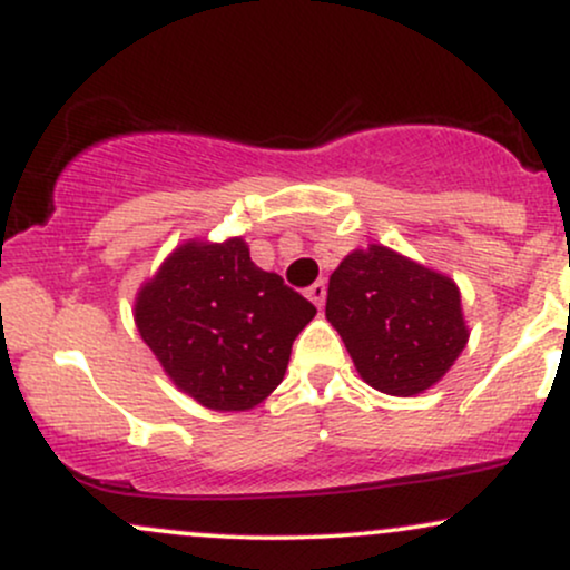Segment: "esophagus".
Returning <instances> with one entry per match:
<instances>
[{
	"label": "esophagus",
	"mask_w": 570,
	"mask_h": 570,
	"mask_svg": "<svg viewBox=\"0 0 570 570\" xmlns=\"http://www.w3.org/2000/svg\"><path fill=\"white\" fill-rule=\"evenodd\" d=\"M307 299H311V303L313 305H316V307H322L324 305V299H326V284H324V281H316V284H311V286H307Z\"/></svg>",
	"instance_id": "1"
}]
</instances>
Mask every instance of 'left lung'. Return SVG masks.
Masks as SVG:
<instances>
[{
	"label": "left lung",
	"mask_w": 570,
	"mask_h": 570,
	"mask_svg": "<svg viewBox=\"0 0 570 570\" xmlns=\"http://www.w3.org/2000/svg\"><path fill=\"white\" fill-rule=\"evenodd\" d=\"M326 322L372 389L415 396L436 385L469 343L461 289L394 248H353L330 276Z\"/></svg>",
	"instance_id": "1"
}]
</instances>
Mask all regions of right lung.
<instances>
[{
	"label": "right lung",
	"instance_id": "1",
	"mask_svg": "<svg viewBox=\"0 0 570 570\" xmlns=\"http://www.w3.org/2000/svg\"><path fill=\"white\" fill-rule=\"evenodd\" d=\"M316 316L303 294L248 257L244 238L185 240L136 292L134 322L171 383L217 412L257 407L284 381Z\"/></svg>",
	"mask_w": 570,
	"mask_h": 570
}]
</instances>
